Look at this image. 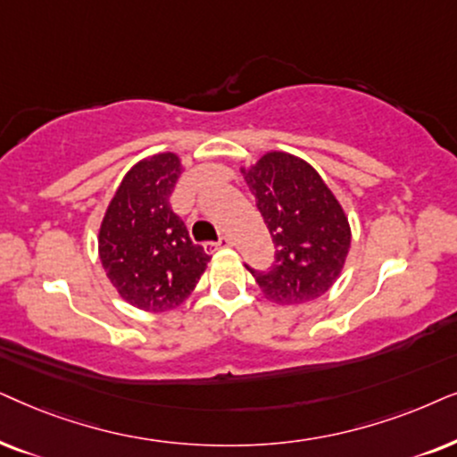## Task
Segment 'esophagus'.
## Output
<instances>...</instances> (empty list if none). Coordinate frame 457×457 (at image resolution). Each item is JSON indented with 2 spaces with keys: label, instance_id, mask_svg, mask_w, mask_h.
Segmentation results:
<instances>
[{
  "label": "esophagus",
  "instance_id": "1",
  "mask_svg": "<svg viewBox=\"0 0 457 457\" xmlns=\"http://www.w3.org/2000/svg\"><path fill=\"white\" fill-rule=\"evenodd\" d=\"M229 245H232V240H229L228 238V236H221V238H219L217 242H209V245H206V246H209V248H212V246H229Z\"/></svg>",
  "mask_w": 457,
  "mask_h": 457
}]
</instances>
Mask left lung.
Returning a JSON list of instances; mask_svg holds the SVG:
<instances>
[{"mask_svg":"<svg viewBox=\"0 0 457 457\" xmlns=\"http://www.w3.org/2000/svg\"><path fill=\"white\" fill-rule=\"evenodd\" d=\"M242 173L276 246L271 267L248 270L273 303L318 299L337 282L349 253L343 206L312 165L286 152H270Z\"/></svg>","mask_w":457,"mask_h":457,"instance_id":"left-lung-1","label":"left lung"}]
</instances>
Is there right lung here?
Returning a JSON list of instances; mask_svg holds the SVG:
<instances>
[{
    "instance_id": "right-lung-1",
    "label": "right lung",
    "mask_w": 457,
    "mask_h": 457,
    "mask_svg": "<svg viewBox=\"0 0 457 457\" xmlns=\"http://www.w3.org/2000/svg\"><path fill=\"white\" fill-rule=\"evenodd\" d=\"M181 175L167 152L137 162L119 186L100 228V259L114 288L133 307L167 312L184 303L211 257L194 245L171 209Z\"/></svg>"
}]
</instances>
